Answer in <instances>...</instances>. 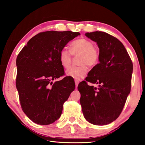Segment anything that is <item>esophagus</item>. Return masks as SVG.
<instances>
[{"label":"esophagus","mask_w":145,"mask_h":145,"mask_svg":"<svg viewBox=\"0 0 145 145\" xmlns=\"http://www.w3.org/2000/svg\"><path fill=\"white\" fill-rule=\"evenodd\" d=\"M75 85H76V88H77V87H78V85L79 84V80H75Z\"/></svg>","instance_id":"obj_1"}]
</instances>
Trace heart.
Segmentation results:
<instances>
[{
	"mask_svg": "<svg viewBox=\"0 0 145 145\" xmlns=\"http://www.w3.org/2000/svg\"><path fill=\"white\" fill-rule=\"evenodd\" d=\"M70 51L67 49H61L59 54V59L63 68L67 69L70 67L73 56L79 55V67H72L67 71L66 74L76 80H80L86 76L88 69L86 65L93 67L98 63L100 53L96 46L92 41L85 38H80L71 42Z\"/></svg>",
	"mask_w": 145,
	"mask_h": 145,
	"instance_id": "heart-1",
	"label": "heart"
}]
</instances>
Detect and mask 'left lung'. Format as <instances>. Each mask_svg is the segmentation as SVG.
I'll use <instances>...</instances> for the list:
<instances>
[{
	"mask_svg": "<svg viewBox=\"0 0 145 145\" xmlns=\"http://www.w3.org/2000/svg\"><path fill=\"white\" fill-rule=\"evenodd\" d=\"M100 49L99 63L78 86L84 118L105 125L120 116L131 92L133 63L126 49L116 37L103 31L86 33ZM88 82L97 85L90 86Z\"/></svg>",
	"mask_w": 145,
	"mask_h": 145,
	"instance_id": "8db88e82",
	"label": "left lung"
}]
</instances>
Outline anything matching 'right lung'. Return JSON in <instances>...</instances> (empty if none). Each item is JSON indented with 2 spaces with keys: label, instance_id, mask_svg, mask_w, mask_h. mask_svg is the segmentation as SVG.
I'll list each match as a JSON object with an SVG mask.
<instances>
[{
  "label": "right lung",
  "instance_id": "1",
  "mask_svg": "<svg viewBox=\"0 0 145 145\" xmlns=\"http://www.w3.org/2000/svg\"><path fill=\"white\" fill-rule=\"evenodd\" d=\"M71 31H47L33 36L16 59V86L23 112L35 123L49 125L61 116L63 106L75 84L70 78L53 81L64 74L59 54L80 35Z\"/></svg>",
  "mask_w": 145,
  "mask_h": 145
}]
</instances>
